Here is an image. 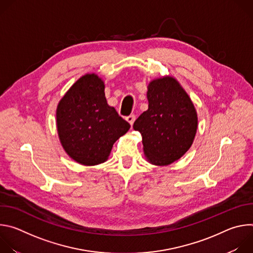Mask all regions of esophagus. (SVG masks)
Listing matches in <instances>:
<instances>
[{"instance_id": "obj_1", "label": "esophagus", "mask_w": 253, "mask_h": 253, "mask_svg": "<svg viewBox=\"0 0 253 253\" xmlns=\"http://www.w3.org/2000/svg\"><path fill=\"white\" fill-rule=\"evenodd\" d=\"M126 120H127V122L132 126V124L134 123V121H135V115H129V116H127L126 117Z\"/></svg>"}]
</instances>
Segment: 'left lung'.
I'll list each match as a JSON object with an SVG mask.
<instances>
[{
  "mask_svg": "<svg viewBox=\"0 0 253 253\" xmlns=\"http://www.w3.org/2000/svg\"><path fill=\"white\" fill-rule=\"evenodd\" d=\"M147 89L148 110L137 118L133 128L142 135L148 162L166 166L191 147L198 125L197 113L188 94L170 76L152 80Z\"/></svg>",
  "mask_w": 253,
  "mask_h": 253,
  "instance_id": "obj_1",
  "label": "left lung"
}]
</instances>
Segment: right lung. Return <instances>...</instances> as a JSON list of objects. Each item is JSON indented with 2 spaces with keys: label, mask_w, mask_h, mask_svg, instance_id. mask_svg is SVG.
I'll use <instances>...</instances> for the list:
<instances>
[{
  "label": "right lung",
  "mask_w": 253,
  "mask_h": 253,
  "mask_svg": "<svg viewBox=\"0 0 253 253\" xmlns=\"http://www.w3.org/2000/svg\"><path fill=\"white\" fill-rule=\"evenodd\" d=\"M105 85L96 74H86L60 100L57 130L66 153L76 162L94 166L105 162L113 144L130 128L108 105Z\"/></svg>",
  "instance_id": "obj_1"
}]
</instances>
